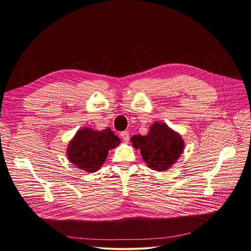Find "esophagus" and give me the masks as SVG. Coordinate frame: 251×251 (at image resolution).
Segmentation results:
<instances>
[{
	"label": "esophagus",
	"instance_id": "obj_1",
	"mask_svg": "<svg viewBox=\"0 0 251 251\" xmlns=\"http://www.w3.org/2000/svg\"><path fill=\"white\" fill-rule=\"evenodd\" d=\"M120 135L122 136V139H123V141H124L125 143L129 142V132H128V131H123V132H121V134H120Z\"/></svg>",
	"mask_w": 251,
	"mask_h": 251
}]
</instances>
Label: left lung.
Returning <instances> with one entry per match:
<instances>
[{
    "instance_id": "1",
    "label": "left lung",
    "mask_w": 251,
    "mask_h": 251,
    "mask_svg": "<svg viewBox=\"0 0 251 251\" xmlns=\"http://www.w3.org/2000/svg\"><path fill=\"white\" fill-rule=\"evenodd\" d=\"M133 147L141 150L145 163L155 171H166L176 163L183 151L184 143L180 134L166 123L154 122L147 135H133Z\"/></svg>"
}]
</instances>
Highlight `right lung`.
Returning <instances> with one entry per match:
<instances>
[{"mask_svg": "<svg viewBox=\"0 0 251 251\" xmlns=\"http://www.w3.org/2000/svg\"><path fill=\"white\" fill-rule=\"evenodd\" d=\"M120 139L109 128L102 131L84 127L69 143L67 155L71 163L86 172H96L103 165L108 151L116 148Z\"/></svg>", "mask_w": 251, "mask_h": 251, "instance_id": "1", "label": "right lung"}]
</instances>
